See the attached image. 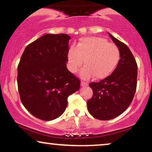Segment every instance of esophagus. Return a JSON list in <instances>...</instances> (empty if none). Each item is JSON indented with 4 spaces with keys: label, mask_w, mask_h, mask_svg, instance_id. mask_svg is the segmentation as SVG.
Segmentation results:
<instances>
[{
    "label": "esophagus",
    "mask_w": 152,
    "mask_h": 152,
    "mask_svg": "<svg viewBox=\"0 0 152 152\" xmlns=\"http://www.w3.org/2000/svg\"><path fill=\"white\" fill-rule=\"evenodd\" d=\"M86 85H88V83H86V82H83V81H81V86H86Z\"/></svg>",
    "instance_id": "34e87169"
}]
</instances>
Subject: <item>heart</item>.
Returning a JSON list of instances; mask_svg holds the SVG:
<instances>
[{
    "label": "heart",
    "instance_id": "obj_1",
    "mask_svg": "<svg viewBox=\"0 0 152 152\" xmlns=\"http://www.w3.org/2000/svg\"><path fill=\"white\" fill-rule=\"evenodd\" d=\"M121 58V53L116 45L101 37L80 38L76 47L71 46L68 51L69 69L76 73L83 65L81 76L88 79L94 76L96 79H104L114 72Z\"/></svg>",
    "mask_w": 152,
    "mask_h": 152
}]
</instances>
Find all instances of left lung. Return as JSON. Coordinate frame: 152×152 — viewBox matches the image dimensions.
<instances>
[{"label":"left lung","mask_w":152,"mask_h":152,"mask_svg":"<svg viewBox=\"0 0 152 152\" xmlns=\"http://www.w3.org/2000/svg\"><path fill=\"white\" fill-rule=\"evenodd\" d=\"M121 53L117 67L109 76L91 82L93 96L87 102L88 112L99 120L119 116L133 100L137 84V64L128 46L109 34Z\"/></svg>","instance_id":"1"}]
</instances>
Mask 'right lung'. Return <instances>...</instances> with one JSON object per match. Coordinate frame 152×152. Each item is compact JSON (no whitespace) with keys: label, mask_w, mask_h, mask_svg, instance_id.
Instances as JSON below:
<instances>
[{"label":"right lung","mask_w":152,"mask_h":152,"mask_svg":"<svg viewBox=\"0 0 152 152\" xmlns=\"http://www.w3.org/2000/svg\"><path fill=\"white\" fill-rule=\"evenodd\" d=\"M70 38L65 34L44 35L26 46L18 64L23 105L43 121L59 117L68 97L80 88V80L66 68Z\"/></svg>","instance_id":"right-lung-1"}]
</instances>
